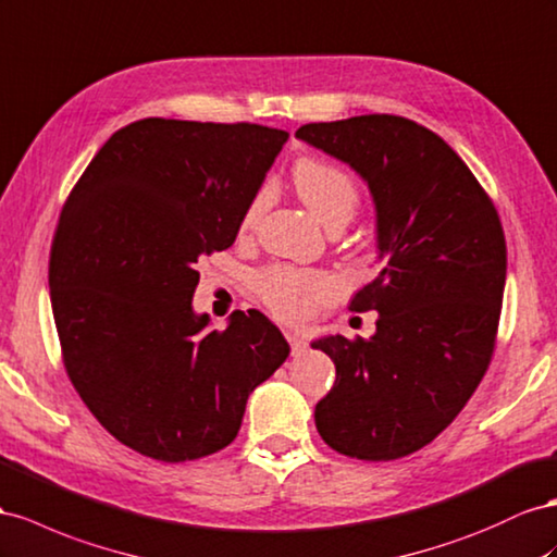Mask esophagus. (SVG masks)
<instances>
[{
	"label": "esophagus",
	"instance_id": "esophagus-1",
	"mask_svg": "<svg viewBox=\"0 0 557 557\" xmlns=\"http://www.w3.org/2000/svg\"><path fill=\"white\" fill-rule=\"evenodd\" d=\"M285 337H288V342H290L293 354H302L307 349V339L299 333H285Z\"/></svg>",
	"mask_w": 557,
	"mask_h": 557
}]
</instances>
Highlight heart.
Here are the masks:
<instances>
[{
    "mask_svg": "<svg viewBox=\"0 0 557 557\" xmlns=\"http://www.w3.org/2000/svg\"><path fill=\"white\" fill-rule=\"evenodd\" d=\"M293 183L299 199L325 227L330 224H347L360 203V189L354 175L323 159H299L293 169ZM272 201V189L262 187L246 206L242 218V230H252ZM258 290L274 315L281 321L297 323L327 299L339 293V283L327 272H311V269L272 267L260 274Z\"/></svg>",
    "mask_w": 557,
    "mask_h": 557,
    "instance_id": "1",
    "label": "heart"
}]
</instances>
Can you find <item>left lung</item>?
Returning a JSON list of instances; mask_svg holds the SVG:
<instances>
[{
	"mask_svg": "<svg viewBox=\"0 0 557 557\" xmlns=\"http://www.w3.org/2000/svg\"><path fill=\"white\" fill-rule=\"evenodd\" d=\"M295 138L366 180L384 260L351 299L380 313L377 333L311 344L337 370L315 429L339 455L408 457L453 424L487 372L506 283L497 208L441 135L405 116L305 124Z\"/></svg>",
	"mask_w": 557,
	"mask_h": 557,
	"instance_id": "1",
	"label": "left lung"
}]
</instances>
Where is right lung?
<instances>
[{"label":"right lung","mask_w":557,"mask_h":557,"mask_svg":"<svg viewBox=\"0 0 557 557\" xmlns=\"http://www.w3.org/2000/svg\"><path fill=\"white\" fill-rule=\"evenodd\" d=\"M288 133L149 116L119 128L74 185L49 288L67 377L119 443L157 461L227 447L290 347L264 313L224 330L191 307L197 262L227 250Z\"/></svg>","instance_id":"right-lung-1"}]
</instances>
